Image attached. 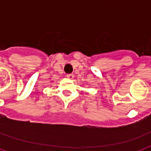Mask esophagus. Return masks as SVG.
I'll use <instances>...</instances> for the list:
<instances>
[{
	"mask_svg": "<svg viewBox=\"0 0 151 151\" xmlns=\"http://www.w3.org/2000/svg\"><path fill=\"white\" fill-rule=\"evenodd\" d=\"M66 77L68 78H70V79H73V78H74V75H73V73H69V74L66 75Z\"/></svg>",
	"mask_w": 151,
	"mask_h": 151,
	"instance_id": "esophagus-1",
	"label": "esophagus"
}]
</instances>
